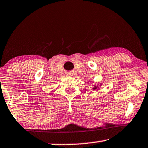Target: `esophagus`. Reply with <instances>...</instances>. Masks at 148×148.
<instances>
[{"instance_id": "obj_1", "label": "esophagus", "mask_w": 148, "mask_h": 148, "mask_svg": "<svg viewBox=\"0 0 148 148\" xmlns=\"http://www.w3.org/2000/svg\"><path fill=\"white\" fill-rule=\"evenodd\" d=\"M67 75H68V76H71L72 75V74H71V73H68V74H67Z\"/></svg>"}]
</instances>
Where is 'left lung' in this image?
I'll use <instances>...</instances> for the list:
<instances>
[{"label": "left lung", "mask_w": 148, "mask_h": 148, "mask_svg": "<svg viewBox=\"0 0 148 148\" xmlns=\"http://www.w3.org/2000/svg\"><path fill=\"white\" fill-rule=\"evenodd\" d=\"M99 84H100V85H93V87H92V89L93 90H98V89H99V87H100V85H102V83H99Z\"/></svg>", "instance_id": "left-lung-1"}]
</instances>
